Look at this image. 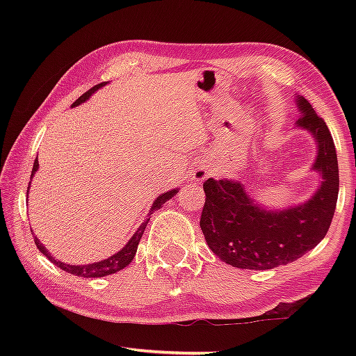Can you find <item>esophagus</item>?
<instances>
[{
	"mask_svg": "<svg viewBox=\"0 0 356 356\" xmlns=\"http://www.w3.org/2000/svg\"><path fill=\"white\" fill-rule=\"evenodd\" d=\"M210 176H212V170H210L209 165H197L191 174L193 180H196V182H204Z\"/></svg>",
	"mask_w": 356,
	"mask_h": 356,
	"instance_id": "obj_1",
	"label": "esophagus"
}]
</instances>
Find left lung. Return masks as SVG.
Segmentation results:
<instances>
[{"label":"left lung","instance_id":"left-lung-1","mask_svg":"<svg viewBox=\"0 0 356 356\" xmlns=\"http://www.w3.org/2000/svg\"><path fill=\"white\" fill-rule=\"evenodd\" d=\"M300 119L295 127L309 131L317 146L311 170L321 182L308 201L286 209L257 204L243 184L234 179L204 182L201 229L209 248L222 262L246 270H270L297 261L322 242L333 220L339 168L327 124L303 95L297 97Z\"/></svg>","mask_w":356,"mask_h":356}]
</instances>
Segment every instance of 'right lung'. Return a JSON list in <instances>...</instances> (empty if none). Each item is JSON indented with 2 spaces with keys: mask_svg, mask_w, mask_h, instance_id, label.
I'll list each match as a JSON object with an SVG mask.
<instances>
[{
  "mask_svg": "<svg viewBox=\"0 0 356 356\" xmlns=\"http://www.w3.org/2000/svg\"><path fill=\"white\" fill-rule=\"evenodd\" d=\"M105 84H106V83H100V84H97V86H94V88L89 89L88 92H84L80 99H76V100L74 102V105H72V108L81 105L83 102H86L95 91H97V89L104 88ZM38 170H39V161L35 160L34 165H33L31 179L34 177V174L38 172ZM28 188H29V186H28ZM177 190H179V188H174V190H170V191H166V193H161V195L154 201L152 207H150L149 213H147V218L144 220L143 225L136 229V232L134 234V236H131V238L129 240V242L125 243L124 248L120 250V251H118L116 254H113V256L106 257V259H102V261H99V262L86 264V265H72V264H65V262L58 261V259H56L55 256H51V252L47 251L45 246L40 243V240H39L38 237H35V236H34V243H35V246H38L42 254H44L45 257H48V261H51L53 264L58 265V267L61 268V270H64V272H67V273H70V275H75V276H84V278H104V276H108V275H113V273L119 272V270H122L124 267H127V265H129L131 261H134V257H135V254H136V250H138V243H140L144 229H146L147 222H149V220H150V215H152V212H155V210H159L160 207H163V204H165L166 201H170L172 196H176ZM28 193H29V191H28ZM31 232H33V229H31Z\"/></svg>",
  "mask_w": 356,
  "mask_h": 356,
  "instance_id": "right-lung-1",
  "label": "right lung"
}]
</instances>
